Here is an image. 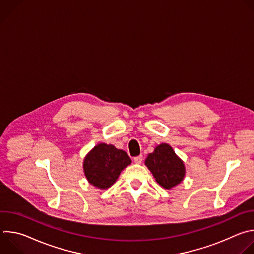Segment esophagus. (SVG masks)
Wrapping results in <instances>:
<instances>
[{"mask_svg": "<svg viewBox=\"0 0 254 254\" xmlns=\"http://www.w3.org/2000/svg\"><path fill=\"white\" fill-rule=\"evenodd\" d=\"M133 161H134V163H135V164H140V163L142 162V156H137V157H134Z\"/></svg>", "mask_w": 254, "mask_h": 254, "instance_id": "34e87169", "label": "esophagus"}]
</instances>
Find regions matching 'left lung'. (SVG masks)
<instances>
[{
  "mask_svg": "<svg viewBox=\"0 0 254 254\" xmlns=\"http://www.w3.org/2000/svg\"><path fill=\"white\" fill-rule=\"evenodd\" d=\"M144 164L152 172L157 183L165 189H171L182 182L185 166L168 143H161L148 155Z\"/></svg>",
  "mask_w": 254,
  "mask_h": 254,
  "instance_id": "1",
  "label": "left lung"
}]
</instances>
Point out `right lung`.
Segmentation results:
<instances>
[{"mask_svg": "<svg viewBox=\"0 0 254 254\" xmlns=\"http://www.w3.org/2000/svg\"><path fill=\"white\" fill-rule=\"evenodd\" d=\"M130 163L125 151L101 142L86 155L83 161L84 175L94 187L107 189L115 184L121 172Z\"/></svg>", "mask_w": 254, "mask_h": 254, "instance_id": "add662e5", "label": "right lung"}]
</instances>
